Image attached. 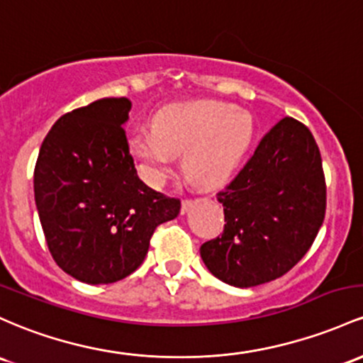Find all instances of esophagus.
Segmentation results:
<instances>
[{
  "instance_id": "esophagus-1",
  "label": "esophagus",
  "mask_w": 363,
  "mask_h": 363,
  "mask_svg": "<svg viewBox=\"0 0 363 363\" xmlns=\"http://www.w3.org/2000/svg\"><path fill=\"white\" fill-rule=\"evenodd\" d=\"M194 205V200H184L182 201V205H181V213L184 215V213H188L189 210H191V206Z\"/></svg>"
}]
</instances>
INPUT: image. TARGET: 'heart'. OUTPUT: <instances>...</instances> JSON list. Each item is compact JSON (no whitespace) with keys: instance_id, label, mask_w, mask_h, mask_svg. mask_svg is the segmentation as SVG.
Instances as JSON below:
<instances>
[{"instance_id":"heart-1","label":"heart","mask_w":363,"mask_h":363,"mask_svg":"<svg viewBox=\"0 0 363 363\" xmlns=\"http://www.w3.org/2000/svg\"><path fill=\"white\" fill-rule=\"evenodd\" d=\"M151 130L127 141L129 153L150 184H162L182 158L184 172L203 188L222 184L245 160L255 139L248 111L213 99L174 103L151 115Z\"/></svg>"}]
</instances>
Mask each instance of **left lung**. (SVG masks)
Returning a JSON list of instances; mask_svg holds the SVG:
<instances>
[{
    "mask_svg": "<svg viewBox=\"0 0 363 363\" xmlns=\"http://www.w3.org/2000/svg\"><path fill=\"white\" fill-rule=\"evenodd\" d=\"M222 236L203 242V264L222 282L253 288L284 276L315 240L325 213L318 146L308 127L284 117L224 191Z\"/></svg>",
    "mask_w": 363,
    "mask_h": 363,
    "instance_id": "8db88e82",
    "label": "left lung"
}]
</instances>
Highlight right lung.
<instances>
[{
  "instance_id": "1",
  "label": "right lung",
  "mask_w": 363,
  "mask_h": 363,
  "mask_svg": "<svg viewBox=\"0 0 363 363\" xmlns=\"http://www.w3.org/2000/svg\"><path fill=\"white\" fill-rule=\"evenodd\" d=\"M127 98H101L60 117L39 150L34 198L60 269L86 284H110L145 260L157 225L181 201L157 193L129 155Z\"/></svg>"
}]
</instances>
